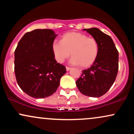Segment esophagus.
Here are the masks:
<instances>
[{"label":"esophagus","instance_id":"esophagus-1","mask_svg":"<svg viewBox=\"0 0 134 134\" xmlns=\"http://www.w3.org/2000/svg\"><path fill=\"white\" fill-rule=\"evenodd\" d=\"M71 68L70 67H66V70H67V71H69V70H70Z\"/></svg>","mask_w":134,"mask_h":134}]
</instances>
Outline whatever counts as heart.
I'll return each mask as SVG.
<instances>
[{
	"mask_svg": "<svg viewBox=\"0 0 134 134\" xmlns=\"http://www.w3.org/2000/svg\"><path fill=\"white\" fill-rule=\"evenodd\" d=\"M99 44L96 39L88 38L85 34L69 32L64 34L60 41H55L52 44V50L55 59L63 63L69 57L70 63L82 68L91 66L99 54Z\"/></svg>",
	"mask_w": 134,
	"mask_h": 134,
	"instance_id": "b5f03b06",
	"label": "heart"
}]
</instances>
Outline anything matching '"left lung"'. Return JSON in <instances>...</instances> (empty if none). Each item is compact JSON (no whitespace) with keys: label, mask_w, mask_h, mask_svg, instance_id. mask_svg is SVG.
<instances>
[{"label":"left lung","mask_w":134,"mask_h":134,"mask_svg":"<svg viewBox=\"0 0 134 134\" xmlns=\"http://www.w3.org/2000/svg\"><path fill=\"white\" fill-rule=\"evenodd\" d=\"M99 44V54L90 68L83 70L76 86L86 96L98 98L114 83L118 70V52L112 38L96 27L83 29Z\"/></svg>","instance_id":"1"}]
</instances>
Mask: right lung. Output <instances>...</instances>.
Returning a JSON list of instances; mask_svg holds the SVG:
<instances>
[{
    "label": "right lung",
    "mask_w": 134,
    "mask_h": 134,
    "mask_svg": "<svg viewBox=\"0 0 134 134\" xmlns=\"http://www.w3.org/2000/svg\"><path fill=\"white\" fill-rule=\"evenodd\" d=\"M57 35L52 30L37 29L24 34L14 52V72L20 88L34 98L53 94L66 73L55 60L52 44Z\"/></svg>",
    "instance_id": "1"
}]
</instances>
